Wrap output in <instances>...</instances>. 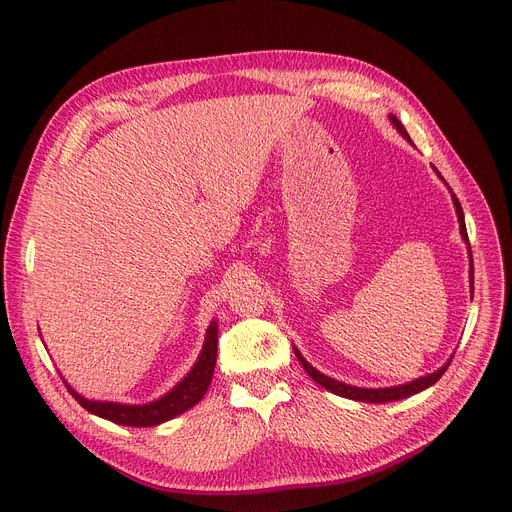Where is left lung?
Here are the masks:
<instances>
[{
  "mask_svg": "<svg viewBox=\"0 0 512 512\" xmlns=\"http://www.w3.org/2000/svg\"><path fill=\"white\" fill-rule=\"evenodd\" d=\"M391 119V123L396 125V129L406 137V139H410L408 137V131L404 129V125L396 119V116H389ZM439 174V172H437ZM441 176V174H439ZM451 196H453V203H455V209H457V217H459V229H461V235L465 238V242H467V229H465V219H463V209H461V205H459V201H457V196L451 192ZM471 258V256H469ZM469 272H471V291H474V260H471V268H469ZM295 357L299 359V363H301V367L307 371V375L316 381V383H320L322 387H326L328 391H332V393H336V396H342V398H348V400H357V402H373V404H381V402H393V400H402V398H408V396H414V393H418V391H422V389H426V387H430L432 383H437L443 375H445V371H447V367L451 365V361H453V357H451V361L445 365V367H441L437 373H430V375H426V377H420V379H414L412 383H406V385H398V387H385V389H365V387H352V385H346V383H340V381H334V379H330V377H326V375H322L320 371H316L313 369L303 357H301V352L295 348Z\"/></svg>",
  "mask_w": 512,
  "mask_h": 512,
  "instance_id": "left-lung-1",
  "label": "left lung"
}]
</instances>
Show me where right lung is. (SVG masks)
I'll list each match as a JSON object with an SVG mask.
<instances>
[{
	"mask_svg": "<svg viewBox=\"0 0 512 512\" xmlns=\"http://www.w3.org/2000/svg\"><path fill=\"white\" fill-rule=\"evenodd\" d=\"M215 361H217V324L213 322L207 330L205 346L199 361L192 367V371L170 391L164 398L155 400L145 406H127V404H114V402H90L77 393L65 383L67 391L77 400L82 408L88 412L106 418L110 422L123 424V426H155L162 424L194 404H199L205 396V391L209 389V383L213 379L215 371Z\"/></svg>",
	"mask_w": 512,
	"mask_h": 512,
	"instance_id": "right-lung-1",
	"label": "right lung"
}]
</instances>
